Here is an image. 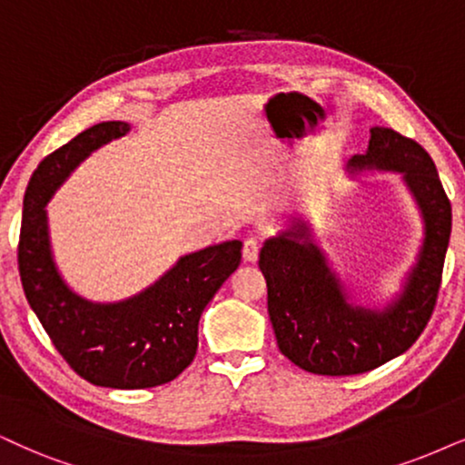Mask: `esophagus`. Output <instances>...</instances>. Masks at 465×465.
<instances>
[{
    "mask_svg": "<svg viewBox=\"0 0 465 465\" xmlns=\"http://www.w3.org/2000/svg\"><path fill=\"white\" fill-rule=\"evenodd\" d=\"M242 257L244 262H257V257H260V242H257L255 238H246L244 240V246H242Z\"/></svg>",
    "mask_w": 465,
    "mask_h": 465,
    "instance_id": "obj_1",
    "label": "esophagus"
}]
</instances>
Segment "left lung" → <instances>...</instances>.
Wrapping results in <instances>:
<instances>
[{"instance_id":"1","label":"left lung","mask_w":465,"mask_h":465,"mask_svg":"<svg viewBox=\"0 0 465 465\" xmlns=\"http://www.w3.org/2000/svg\"><path fill=\"white\" fill-rule=\"evenodd\" d=\"M351 169L401 172L425 219V242L399 301L384 311L351 307L324 255L298 221L270 238L260 252L268 285V313L281 354L309 373L358 375L403 354L425 331L436 309L450 240V199L431 156L392 128H371L364 154Z\"/></svg>"}]
</instances>
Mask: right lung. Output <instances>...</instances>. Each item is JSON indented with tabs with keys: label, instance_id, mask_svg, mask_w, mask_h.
<instances>
[{
	"label": "right lung",
	"instance_id": "add662e5",
	"mask_svg": "<svg viewBox=\"0 0 465 465\" xmlns=\"http://www.w3.org/2000/svg\"><path fill=\"white\" fill-rule=\"evenodd\" d=\"M126 133V122H103L38 164L23 199L19 274L29 307L70 369L94 386L131 391L167 384L193 362L199 317L240 266L242 242L182 257L124 302L96 304L70 292L53 263L45 205L85 156Z\"/></svg>",
	"mask_w": 465,
	"mask_h": 465
}]
</instances>
